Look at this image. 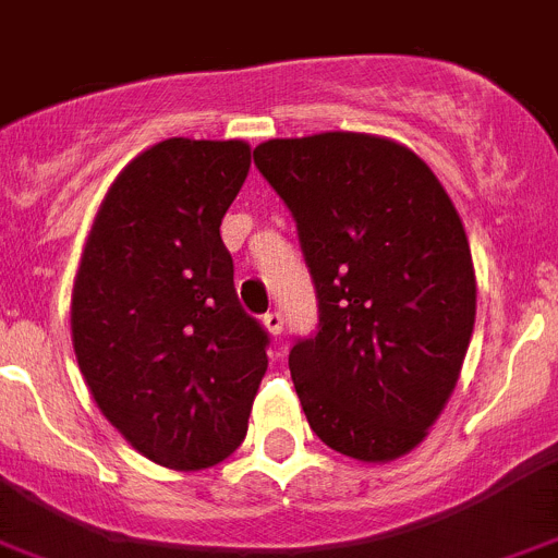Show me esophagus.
<instances>
[{
    "label": "esophagus",
    "instance_id": "obj_1",
    "mask_svg": "<svg viewBox=\"0 0 558 558\" xmlns=\"http://www.w3.org/2000/svg\"><path fill=\"white\" fill-rule=\"evenodd\" d=\"M263 326H265V331H268V335L279 337V335H282V329H284L282 313H268V315H265V318H263Z\"/></svg>",
    "mask_w": 558,
    "mask_h": 558
}]
</instances>
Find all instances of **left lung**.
I'll return each mask as SVG.
<instances>
[{
  "instance_id": "left-lung-1",
  "label": "left lung",
  "mask_w": 558,
  "mask_h": 558,
  "mask_svg": "<svg viewBox=\"0 0 558 558\" xmlns=\"http://www.w3.org/2000/svg\"><path fill=\"white\" fill-rule=\"evenodd\" d=\"M259 173L299 223L318 335L290 351L310 428L331 451L385 464L426 439L462 373L476 270L432 168L367 132L274 137Z\"/></svg>"
}]
</instances>
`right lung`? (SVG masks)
Wrapping results in <instances>:
<instances>
[{
    "label": "right lung",
    "instance_id": "add662e5",
    "mask_svg": "<svg viewBox=\"0 0 558 558\" xmlns=\"http://www.w3.org/2000/svg\"><path fill=\"white\" fill-rule=\"evenodd\" d=\"M252 168L245 141L168 137L101 198L71 290V342L101 415L135 451L202 470L238 451L268 371L221 221Z\"/></svg>",
    "mask_w": 558,
    "mask_h": 558
}]
</instances>
